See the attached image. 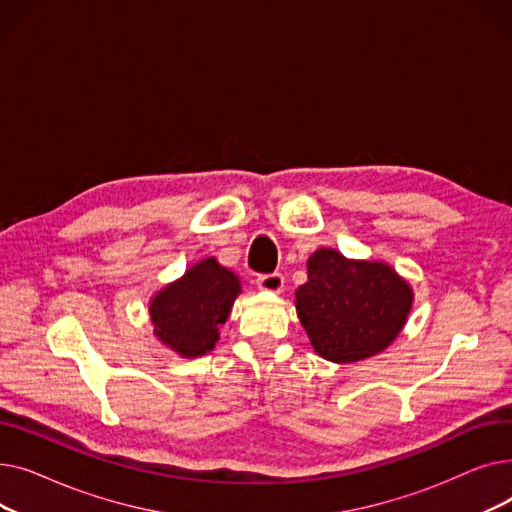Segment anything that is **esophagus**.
<instances>
[{
  "mask_svg": "<svg viewBox=\"0 0 512 512\" xmlns=\"http://www.w3.org/2000/svg\"><path fill=\"white\" fill-rule=\"evenodd\" d=\"M259 290L265 292H282L284 290V276L282 274H265L257 278Z\"/></svg>",
  "mask_w": 512,
  "mask_h": 512,
  "instance_id": "34e87169",
  "label": "esophagus"
}]
</instances>
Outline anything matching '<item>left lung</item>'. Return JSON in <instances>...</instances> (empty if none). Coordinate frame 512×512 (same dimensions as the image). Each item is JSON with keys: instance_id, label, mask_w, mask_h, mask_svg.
<instances>
[{"instance_id": "obj_1", "label": "left lung", "mask_w": 512, "mask_h": 512, "mask_svg": "<svg viewBox=\"0 0 512 512\" xmlns=\"http://www.w3.org/2000/svg\"><path fill=\"white\" fill-rule=\"evenodd\" d=\"M294 307L313 351L332 363L380 355L413 309L411 284L380 259H348L321 247L307 259V282Z\"/></svg>"}]
</instances>
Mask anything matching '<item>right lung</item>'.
I'll return each mask as SVG.
<instances>
[{
	"instance_id": "right-lung-1",
	"label": "right lung",
	"mask_w": 512,
	"mask_h": 512,
	"mask_svg": "<svg viewBox=\"0 0 512 512\" xmlns=\"http://www.w3.org/2000/svg\"><path fill=\"white\" fill-rule=\"evenodd\" d=\"M240 292V278L218 259L197 261L151 297L155 338L182 359L203 357L220 340V326L228 321Z\"/></svg>"
}]
</instances>
